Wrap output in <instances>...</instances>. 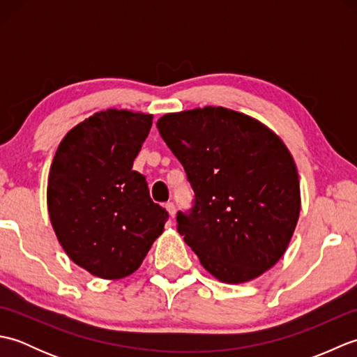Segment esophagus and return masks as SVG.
<instances>
[{"label":"esophagus","mask_w":357,"mask_h":357,"mask_svg":"<svg viewBox=\"0 0 357 357\" xmlns=\"http://www.w3.org/2000/svg\"><path fill=\"white\" fill-rule=\"evenodd\" d=\"M165 210L169 211V216L172 219H174V216H176V208H174V204L173 202H167L165 204Z\"/></svg>","instance_id":"34e87169"}]
</instances>
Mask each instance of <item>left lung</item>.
Returning <instances> with one entry per match:
<instances>
[{"label":"left lung","mask_w":357,"mask_h":357,"mask_svg":"<svg viewBox=\"0 0 357 357\" xmlns=\"http://www.w3.org/2000/svg\"><path fill=\"white\" fill-rule=\"evenodd\" d=\"M156 127L193 187L195 207L176 221L202 267L225 284L264 275L284 256L301 213L299 174L284 141L216 105L165 113Z\"/></svg>","instance_id":"1"}]
</instances>
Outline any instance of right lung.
<instances>
[{
    "mask_svg": "<svg viewBox=\"0 0 357 357\" xmlns=\"http://www.w3.org/2000/svg\"><path fill=\"white\" fill-rule=\"evenodd\" d=\"M153 115L105 109L59 142L47 181L49 218L66 255L101 279L139 268L169 218L132 170Z\"/></svg>",
    "mask_w": 357,
    "mask_h": 357,
    "instance_id": "add662e5",
    "label": "right lung"
}]
</instances>
